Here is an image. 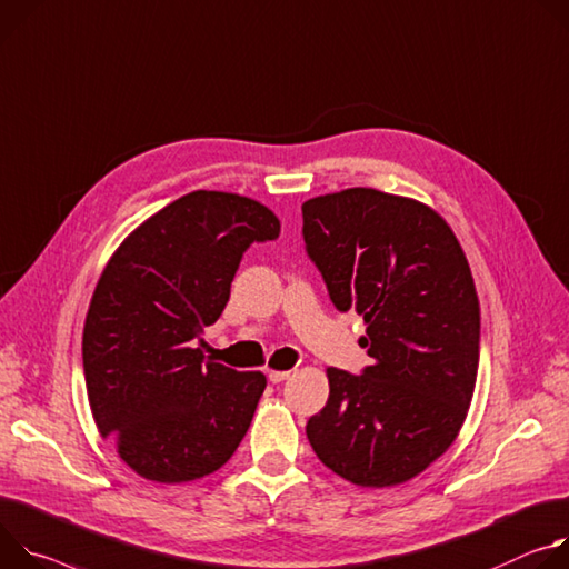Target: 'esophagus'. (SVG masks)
I'll return each mask as SVG.
<instances>
[{
	"mask_svg": "<svg viewBox=\"0 0 569 569\" xmlns=\"http://www.w3.org/2000/svg\"><path fill=\"white\" fill-rule=\"evenodd\" d=\"M267 375H269V380H271L273 385H278V382H284V380H287V377L291 375V370H276V368H269Z\"/></svg>",
	"mask_w": 569,
	"mask_h": 569,
	"instance_id": "34e87169",
	"label": "esophagus"
}]
</instances>
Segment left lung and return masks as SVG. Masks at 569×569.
Wrapping results in <instances>:
<instances>
[{
    "mask_svg": "<svg viewBox=\"0 0 569 569\" xmlns=\"http://www.w3.org/2000/svg\"><path fill=\"white\" fill-rule=\"evenodd\" d=\"M302 237L335 307L363 317L372 357L361 375L328 368L309 446L357 486L405 483L455 443L475 393L481 326L463 248L431 208L370 187L305 201Z\"/></svg>",
    "mask_w": 569,
    "mask_h": 569,
    "instance_id": "8db88e82",
    "label": "left lung"
}]
</instances>
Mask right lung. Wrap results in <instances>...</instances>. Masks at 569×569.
I'll return each mask as SVG.
<instances>
[{"label":"right lung","instance_id":"add662e5","mask_svg":"<svg viewBox=\"0 0 569 569\" xmlns=\"http://www.w3.org/2000/svg\"><path fill=\"white\" fill-rule=\"evenodd\" d=\"M278 234L262 203L199 189L136 228L106 264L83 326V375L101 436L140 477L194 481L239 448L267 377L208 361L197 341L221 317L246 248Z\"/></svg>","mask_w":569,"mask_h":569}]
</instances>
